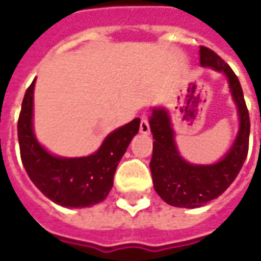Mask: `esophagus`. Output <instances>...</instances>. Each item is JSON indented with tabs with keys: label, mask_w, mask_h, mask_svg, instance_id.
Wrapping results in <instances>:
<instances>
[{
	"label": "esophagus",
	"mask_w": 261,
	"mask_h": 261,
	"mask_svg": "<svg viewBox=\"0 0 261 261\" xmlns=\"http://www.w3.org/2000/svg\"><path fill=\"white\" fill-rule=\"evenodd\" d=\"M140 133L148 136L149 134V123H148L147 117H141V123H140Z\"/></svg>",
	"instance_id": "esophagus-1"
}]
</instances>
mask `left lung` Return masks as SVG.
<instances>
[{
  "mask_svg": "<svg viewBox=\"0 0 261 261\" xmlns=\"http://www.w3.org/2000/svg\"><path fill=\"white\" fill-rule=\"evenodd\" d=\"M200 65L222 72L226 76L238 110L239 130L228 152L218 162L190 164L177 149L168 110L152 108L149 127L155 141L149 168L153 189L165 202L173 207L198 208L221 196L241 172L249 149L250 120L238 76L218 54L202 46L200 47Z\"/></svg>",
  "mask_w": 261,
  "mask_h": 261,
  "instance_id": "left-lung-1",
  "label": "left lung"
}]
</instances>
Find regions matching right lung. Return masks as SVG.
Segmentation results:
<instances>
[{"instance_id": "right-lung-1", "label": "right lung", "mask_w": 261, "mask_h": 261, "mask_svg": "<svg viewBox=\"0 0 261 261\" xmlns=\"http://www.w3.org/2000/svg\"><path fill=\"white\" fill-rule=\"evenodd\" d=\"M35 81L28 88L18 120L20 159L33 185L51 201L67 208L99 204L113 187L120 159L140 130V119L112 131L96 152L80 158L50 153L37 141L33 130Z\"/></svg>"}]
</instances>
